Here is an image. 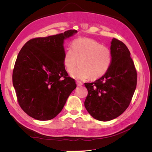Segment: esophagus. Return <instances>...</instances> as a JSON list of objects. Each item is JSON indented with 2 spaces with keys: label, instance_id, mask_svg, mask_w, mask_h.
Wrapping results in <instances>:
<instances>
[{
  "label": "esophagus",
  "instance_id": "34e87169",
  "mask_svg": "<svg viewBox=\"0 0 152 152\" xmlns=\"http://www.w3.org/2000/svg\"><path fill=\"white\" fill-rule=\"evenodd\" d=\"M76 84H77V86H82V85H83V84H82V82H80V81H77V82H76Z\"/></svg>",
  "mask_w": 152,
  "mask_h": 152
}]
</instances>
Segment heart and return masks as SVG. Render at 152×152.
Here are the masks:
<instances>
[{"instance_id":"b5f03b06","label":"heart","mask_w":152,"mask_h":152,"mask_svg":"<svg viewBox=\"0 0 152 152\" xmlns=\"http://www.w3.org/2000/svg\"><path fill=\"white\" fill-rule=\"evenodd\" d=\"M112 63L110 50L93 39H79L73 41L72 49H68L64 55L63 64L75 79H96L104 75Z\"/></svg>"}]
</instances>
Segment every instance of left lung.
Instances as JSON below:
<instances>
[{
	"instance_id": "1",
	"label": "left lung",
	"mask_w": 152,
	"mask_h": 152,
	"mask_svg": "<svg viewBox=\"0 0 152 152\" xmlns=\"http://www.w3.org/2000/svg\"><path fill=\"white\" fill-rule=\"evenodd\" d=\"M110 51L112 63L105 74L91 83L84 106L91 115L100 121L118 117L129 105L137 84V72L130 51L121 41L113 38Z\"/></svg>"
}]
</instances>
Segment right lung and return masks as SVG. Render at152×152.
Instances as JSON below:
<instances>
[{
    "label": "right lung",
    "instance_id": "right-lung-1",
    "mask_svg": "<svg viewBox=\"0 0 152 152\" xmlns=\"http://www.w3.org/2000/svg\"><path fill=\"white\" fill-rule=\"evenodd\" d=\"M77 32L70 30L27 42L18 54L12 72L18 102L29 116L49 121L61 112L76 88L63 64L66 39Z\"/></svg>",
    "mask_w": 152,
    "mask_h": 152
}]
</instances>
